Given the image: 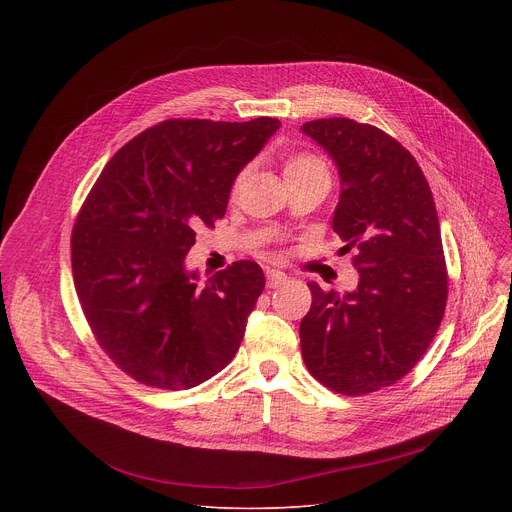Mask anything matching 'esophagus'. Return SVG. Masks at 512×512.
<instances>
[{
	"instance_id": "1",
	"label": "esophagus",
	"mask_w": 512,
	"mask_h": 512,
	"mask_svg": "<svg viewBox=\"0 0 512 512\" xmlns=\"http://www.w3.org/2000/svg\"><path fill=\"white\" fill-rule=\"evenodd\" d=\"M287 281V275L279 269H267V287L275 289Z\"/></svg>"
}]
</instances>
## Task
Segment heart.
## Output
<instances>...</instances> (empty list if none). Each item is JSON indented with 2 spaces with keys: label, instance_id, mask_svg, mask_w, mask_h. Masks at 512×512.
<instances>
[{
  "label": "heart",
  "instance_id": "b5f03b06",
  "mask_svg": "<svg viewBox=\"0 0 512 512\" xmlns=\"http://www.w3.org/2000/svg\"><path fill=\"white\" fill-rule=\"evenodd\" d=\"M312 170H326L322 160L312 156V154H294L289 156L283 164V174L285 178H291V176H300V174H306V172H312ZM247 172H243L239 178H237V184L243 182Z\"/></svg>",
  "mask_w": 512,
  "mask_h": 512
}]
</instances>
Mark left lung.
I'll list each match as a JSON object with an SVG mask.
<instances>
[{
    "mask_svg": "<svg viewBox=\"0 0 512 512\" xmlns=\"http://www.w3.org/2000/svg\"><path fill=\"white\" fill-rule=\"evenodd\" d=\"M338 166L332 218L354 251L352 294L308 283L300 324L310 375L340 395H369L401 381L429 348L448 302V269L431 188L417 160L383 129L346 117L302 125Z\"/></svg>",
    "mask_w": 512,
    "mask_h": 512,
    "instance_id": "obj_1",
    "label": "left lung"
}]
</instances>
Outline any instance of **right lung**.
Here are the masks:
<instances>
[{"label": "right lung", "instance_id": "right-lung-1", "mask_svg": "<svg viewBox=\"0 0 512 512\" xmlns=\"http://www.w3.org/2000/svg\"><path fill=\"white\" fill-rule=\"evenodd\" d=\"M279 125L162 121L127 141L87 194L70 237L75 289L97 344L137 383L192 389L237 354L263 269L243 259L198 283L184 257Z\"/></svg>", "mask_w": 512, "mask_h": 512}]
</instances>
